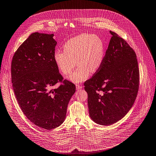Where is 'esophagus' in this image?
<instances>
[{
	"label": "esophagus",
	"instance_id": "1",
	"mask_svg": "<svg viewBox=\"0 0 156 156\" xmlns=\"http://www.w3.org/2000/svg\"><path fill=\"white\" fill-rule=\"evenodd\" d=\"M76 89H77V90H80V89H81L83 87H82L81 85H80V84H76Z\"/></svg>",
	"mask_w": 156,
	"mask_h": 156
}]
</instances>
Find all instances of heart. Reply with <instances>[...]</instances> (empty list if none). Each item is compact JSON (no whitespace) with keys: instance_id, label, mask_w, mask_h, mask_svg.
<instances>
[{"instance_id":"b5f03b06","label":"heart","mask_w":156,"mask_h":156,"mask_svg":"<svg viewBox=\"0 0 156 156\" xmlns=\"http://www.w3.org/2000/svg\"><path fill=\"white\" fill-rule=\"evenodd\" d=\"M64 51L54 52L55 63L63 75L69 74L76 64L77 68L68 78L74 83L86 80L90 72L96 73L105 59V47L103 40L92 34L84 33L69 39L63 45Z\"/></svg>"}]
</instances>
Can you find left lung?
<instances>
[{
    "label": "left lung",
    "mask_w": 156,
    "mask_h": 156,
    "mask_svg": "<svg viewBox=\"0 0 156 156\" xmlns=\"http://www.w3.org/2000/svg\"><path fill=\"white\" fill-rule=\"evenodd\" d=\"M112 34L104 62L84 83L89 115L95 123L109 126L123 118L132 108L139 86L134 50L116 33Z\"/></svg>",
    "instance_id": "1"
}]
</instances>
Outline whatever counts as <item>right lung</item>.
I'll list each match as a JSON object with an SVG mask.
<instances>
[{"label": "right lung", "instance_id": "add662e5", "mask_svg": "<svg viewBox=\"0 0 156 156\" xmlns=\"http://www.w3.org/2000/svg\"><path fill=\"white\" fill-rule=\"evenodd\" d=\"M53 34L35 32L19 46L11 66V82L17 103L27 118L44 129L61 125L69 102L76 91L74 84L59 72L53 55ZM61 84L57 88L54 86Z\"/></svg>", "mask_w": 156, "mask_h": 156}]
</instances>
